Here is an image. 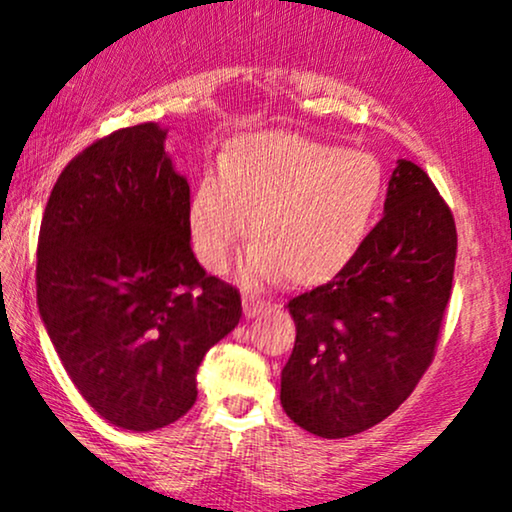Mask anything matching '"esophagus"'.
Wrapping results in <instances>:
<instances>
[{
    "mask_svg": "<svg viewBox=\"0 0 512 512\" xmlns=\"http://www.w3.org/2000/svg\"><path fill=\"white\" fill-rule=\"evenodd\" d=\"M263 312V303H258L256 298H251V296H247L244 298V314H247V317L251 319V317H258V314Z\"/></svg>",
    "mask_w": 512,
    "mask_h": 512,
    "instance_id": "esophagus-1",
    "label": "esophagus"
}]
</instances>
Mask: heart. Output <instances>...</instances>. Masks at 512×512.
<instances>
[{
    "mask_svg": "<svg viewBox=\"0 0 512 512\" xmlns=\"http://www.w3.org/2000/svg\"><path fill=\"white\" fill-rule=\"evenodd\" d=\"M387 177L373 153L291 132L237 142L223 174H207L188 207V240L202 268L221 272L249 233L244 277L314 286L345 270L380 212Z\"/></svg>",
    "mask_w": 512,
    "mask_h": 512,
    "instance_id": "obj_1",
    "label": "heart"
}]
</instances>
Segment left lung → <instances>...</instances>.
<instances>
[{
	"label": "left lung",
	"instance_id": "1",
	"mask_svg": "<svg viewBox=\"0 0 512 512\" xmlns=\"http://www.w3.org/2000/svg\"><path fill=\"white\" fill-rule=\"evenodd\" d=\"M457 261L452 209L398 160L384 216L331 282L291 298L296 345L282 405L300 429L347 438L387 419L436 356Z\"/></svg>",
	"mask_w": 512,
	"mask_h": 512
}]
</instances>
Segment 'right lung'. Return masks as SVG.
Instances as JSON below:
<instances>
[{
    "instance_id": "right-lung-1",
    "label": "right lung",
    "mask_w": 512,
    "mask_h": 512,
    "mask_svg": "<svg viewBox=\"0 0 512 512\" xmlns=\"http://www.w3.org/2000/svg\"><path fill=\"white\" fill-rule=\"evenodd\" d=\"M165 135L139 123L69 160L37 244V305L55 352L90 408L130 431L193 408L202 356L242 317L240 291L193 254L191 188Z\"/></svg>"
}]
</instances>
